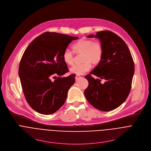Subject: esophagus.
<instances>
[{
  "instance_id": "esophagus-1",
  "label": "esophagus",
  "mask_w": 151,
  "mask_h": 151,
  "mask_svg": "<svg viewBox=\"0 0 151 151\" xmlns=\"http://www.w3.org/2000/svg\"><path fill=\"white\" fill-rule=\"evenodd\" d=\"M81 77L79 76V75H76V76H75V79H76V81H78V80H79L80 78H81Z\"/></svg>"
}]
</instances>
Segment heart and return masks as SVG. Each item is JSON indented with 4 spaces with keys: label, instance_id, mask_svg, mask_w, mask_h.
Instances as JSON below:
<instances>
[{
    "label": "heart",
    "instance_id": "heart-1",
    "mask_svg": "<svg viewBox=\"0 0 151 151\" xmlns=\"http://www.w3.org/2000/svg\"><path fill=\"white\" fill-rule=\"evenodd\" d=\"M72 48L75 53L82 54V63L75 65L70 69V73L76 75L88 72L91 68V64L97 65L100 63L103 57V48L101 43L91 39H81L75 43ZM62 58L68 65L71 66L74 63V54L69 50L63 52Z\"/></svg>",
    "mask_w": 151,
    "mask_h": 151
}]
</instances>
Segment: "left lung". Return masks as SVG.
Listing matches in <instances>:
<instances>
[{"mask_svg":"<svg viewBox=\"0 0 151 151\" xmlns=\"http://www.w3.org/2000/svg\"><path fill=\"white\" fill-rule=\"evenodd\" d=\"M88 37L100 39L103 57L97 66L85 76L89 84L84 94L95 108L101 111H111L121 105L130 92L134 61L125 42L114 32L101 31ZM91 74L99 79L94 78ZM101 79L105 80L104 84L101 83Z\"/></svg>","mask_w":151,"mask_h":151,"instance_id":"1","label":"left lung"}]
</instances>
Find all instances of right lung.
Wrapping results in <instances>:
<instances>
[{
	"mask_svg": "<svg viewBox=\"0 0 151 151\" xmlns=\"http://www.w3.org/2000/svg\"><path fill=\"white\" fill-rule=\"evenodd\" d=\"M78 38L47 32L36 37L25 50L19 76L25 98L37 112L54 114L65 102L75 75L61 77L69 71L62 55L70 43Z\"/></svg>",
	"mask_w": 151,
	"mask_h": 151,
	"instance_id": "obj_1",
	"label": "right lung"
}]
</instances>
